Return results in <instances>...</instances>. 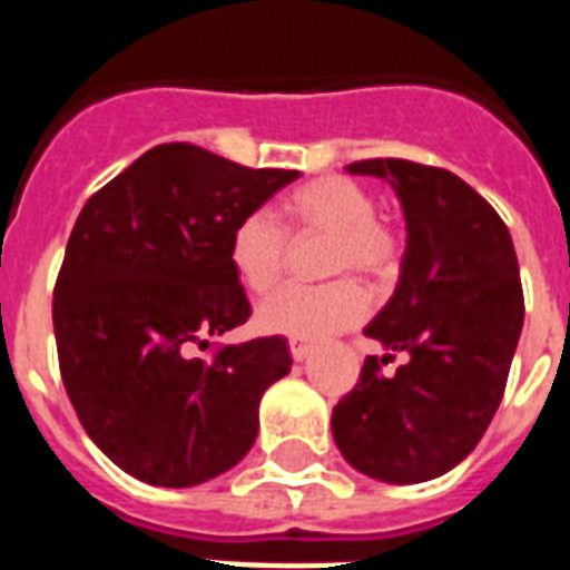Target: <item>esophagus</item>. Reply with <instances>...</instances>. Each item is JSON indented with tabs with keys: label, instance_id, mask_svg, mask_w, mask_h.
I'll use <instances>...</instances> for the list:
<instances>
[{
	"label": "esophagus",
	"instance_id": "esophagus-1",
	"mask_svg": "<svg viewBox=\"0 0 570 570\" xmlns=\"http://www.w3.org/2000/svg\"><path fill=\"white\" fill-rule=\"evenodd\" d=\"M311 352H313L311 343H304V340H289V355H293V361H298V364H302V361H307V357H311Z\"/></svg>",
	"mask_w": 570,
	"mask_h": 570
}]
</instances>
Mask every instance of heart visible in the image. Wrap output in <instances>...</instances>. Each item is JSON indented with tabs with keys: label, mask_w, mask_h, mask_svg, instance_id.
Masks as SVG:
<instances>
[{
	"label": "heart",
	"mask_w": 570,
	"mask_h": 570,
	"mask_svg": "<svg viewBox=\"0 0 570 570\" xmlns=\"http://www.w3.org/2000/svg\"><path fill=\"white\" fill-rule=\"evenodd\" d=\"M375 197L346 180L322 177L304 183L281 204V224L293 236H325V275H357L379 284L396 272L399 245L390 227L375 218ZM268 213L245 215L230 233L227 257L239 284L254 295H266L284 275L286 236ZM364 293L352 281L302 289L284 286L257 307V328L277 337L316 343L364 320Z\"/></svg>",
	"instance_id": "1"
}]
</instances>
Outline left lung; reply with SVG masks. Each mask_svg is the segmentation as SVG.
Masks as SVG:
<instances>
[{
  "label": "left lung",
  "instance_id": "1",
  "mask_svg": "<svg viewBox=\"0 0 570 570\" xmlns=\"http://www.w3.org/2000/svg\"><path fill=\"white\" fill-rule=\"evenodd\" d=\"M348 174L379 177L405 215L396 289L364 328L387 352L331 416L334 443L364 476L414 485L450 473L485 434L523 328L521 268L503 218L455 174L407 159H366Z\"/></svg>",
  "mask_w": 570,
  "mask_h": 570
}]
</instances>
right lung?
<instances>
[{"instance_id": "1", "label": "right lung", "mask_w": 570, "mask_h": 570, "mask_svg": "<svg viewBox=\"0 0 570 570\" xmlns=\"http://www.w3.org/2000/svg\"><path fill=\"white\" fill-rule=\"evenodd\" d=\"M298 177L159 145L88 197L52 295L58 366L79 423L124 473L191 488L257 441L259 399L293 366L284 337L195 357L248 322L233 227Z\"/></svg>"}]
</instances>
